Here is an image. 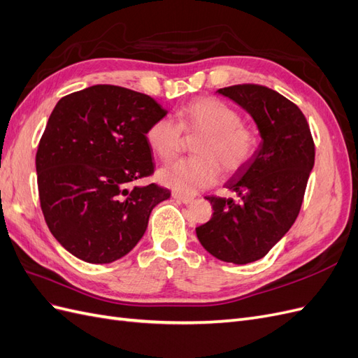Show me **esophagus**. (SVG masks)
Wrapping results in <instances>:
<instances>
[{"mask_svg":"<svg viewBox=\"0 0 358 358\" xmlns=\"http://www.w3.org/2000/svg\"><path fill=\"white\" fill-rule=\"evenodd\" d=\"M171 197L175 199V200H178V201H180V203H183V204H189V203H192V201H194V199H192V197H189V196H183V194H179V192H173V194H171Z\"/></svg>","mask_w":358,"mask_h":358,"instance_id":"1","label":"esophagus"}]
</instances>
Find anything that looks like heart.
<instances>
[{
  "label": "heart",
  "mask_w": 358,
  "mask_h": 358,
  "mask_svg": "<svg viewBox=\"0 0 358 358\" xmlns=\"http://www.w3.org/2000/svg\"><path fill=\"white\" fill-rule=\"evenodd\" d=\"M189 138H200L194 148L197 158L180 159L161 169L162 185L179 194H196L225 175H236L249 166L259 148V136L242 122L234 107L215 96H200L183 106L179 122L169 116L158 117L146 131L150 150L162 161L175 159Z\"/></svg>",
  "instance_id": "heart-1"
}]
</instances>
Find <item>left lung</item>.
Returning a JSON list of instances; mask_svg holds the SVG:
<instances>
[{"instance_id": "left-lung-1", "label": "left lung", "mask_w": 358, "mask_h": 358, "mask_svg": "<svg viewBox=\"0 0 358 358\" xmlns=\"http://www.w3.org/2000/svg\"><path fill=\"white\" fill-rule=\"evenodd\" d=\"M216 92L254 117L263 142L249 166L225 183L241 201L206 197L213 213L196 231L213 257L246 264L263 258L297 220L315 161V145L299 107L267 86L242 83Z\"/></svg>"}]
</instances>
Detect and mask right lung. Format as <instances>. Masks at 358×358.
<instances>
[{
  "mask_svg": "<svg viewBox=\"0 0 358 358\" xmlns=\"http://www.w3.org/2000/svg\"><path fill=\"white\" fill-rule=\"evenodd\" d=\"M166 115L152 96L115 85H94L58 101L36 169L45 221L70 254L107 264L142 239L150 212L170 191L129 185L154 175L146 131Z\"/></svg>",
  "mask_w": 358,
  "mask_h": 358,
  "instance_id": "right-lung-1",
  "label": "right lung"
}]
</instances>
